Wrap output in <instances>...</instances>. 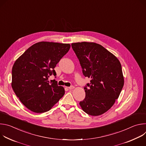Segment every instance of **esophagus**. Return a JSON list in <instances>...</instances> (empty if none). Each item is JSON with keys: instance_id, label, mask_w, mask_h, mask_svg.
<instances>
[{"instance_id": "34e87169", "label": "esophagus", "mask_w": 146, "mask_h": 146, "mask_svg": "<svg viewBox=\"0 0 146 146\" xmlns=\"http://www.w3.org/2000/svg\"><path fill=\"white\" fill-rule=\"evenodd\" d=\"M68 88H69V90H73V89L74 88V86H71V87H69Z\"/></svg>"}]
</instances>
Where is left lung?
<instances>
[{"mask_svg": "<svg viewBox=\"0 0 146 146\" xmlns=\"http://www.w3.org/2000/svg\"><path fill=\"white\" fill-rule=\"evenodd\" d=\"M83 74L91 80L84 88L86 98L80 102L82 110L92 116L108 111L119 96L124 84L120 62L102 46L93 42L72 43Z\"/></svg>", "mask_w": 146, "mask_h": 146, "instance_id": "left-lung-1", "label": "left lung"}]
</instances>
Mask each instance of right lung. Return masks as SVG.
Segmentation results:
<instances>
[{"label":"right lung","instance_id":"obj_1","mask_svg":"<svg viewBox=\"0 0 146 146\" xmlns=\"http://www.w3.org/2000/svg\"><path fill=\"white\" fill-rule=\"evenodd\" d=\"M70 44L40 41L31 46L14 62L11 87L23 105L36 113L50 110L65 94L50 76H56L54 68L69 50Z\"/></svg>","mask_w":146,"mask_h":146}]
</instances>
